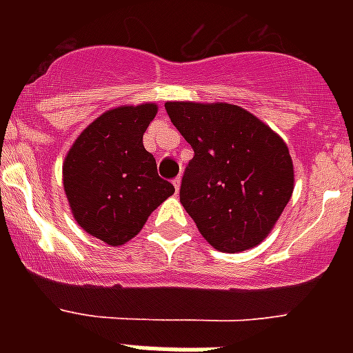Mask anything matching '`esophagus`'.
<instances>
[{
	"label": "esophagus",
	"instance_id": "esophagus-1",
	"mask_svg": "<svg viewBox=\"0 0 353 353\" xmlns=\"http://www.w3.org/2000/svg\"><path fill=\"white\" fill-rule=\"evenodd\" d=\"M172 183H174V187H176V192H179V188H181V177L177 176Z\"/></svg>",
	"mask_w": 353,
	"mask_h": 353
}]
</instances>
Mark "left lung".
Returning a JSON list of instances; mask_svg holds the SVG:
<instances>
[{
  "label": "left lung",
  "instance_id": "left-lung-1",
  "mask_svg": "<svg viewBox=\"0 0 353 353\" xmlns=\"http://www.w3.org/2000/svg\"><path fill=\"white\" fill-rule=\"evenodd\" d=\"M194 150L179 201L205 240L221 252L256 247L291 199L295 172L284 139L227 102H166Z\"/></svg>",
  "mask_w": 353,
  "mask_h": 353
}]
</instances>
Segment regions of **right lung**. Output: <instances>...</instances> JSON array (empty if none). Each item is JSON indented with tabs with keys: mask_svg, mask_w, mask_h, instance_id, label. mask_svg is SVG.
<instances>
[{
	"mask_svg": "<svg viewBox=\"0 0 353 353\" xmlns=\"http://www.w3.org/2000/svg\"><path fill=\"white\" fill-rule=\"evenodd\" d=\"M157 104L112 108L97 117L69 148L62 166L71 214L88 234L108 245L130 241L148 216L174 194L161 179L143 135Z\"/></svg>",
	"mask_w": 353,
	"mask_h": 353,
	"instance_id": "add662e5",
	"label": "right lung"
}]
</instances>
